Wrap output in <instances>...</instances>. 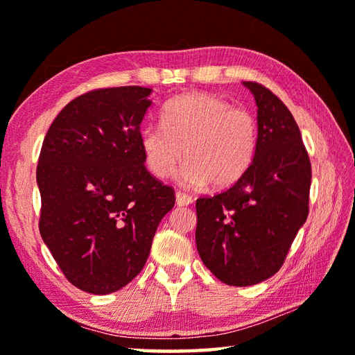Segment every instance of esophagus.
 <instances>
[{"mask_svg":"<svg viewBox=\"0 0 355 355\" xmlns=\"http://www.w3.org/2000/svg\"><path fill=\"white\" fill-rule=\"evenodd\" d=\"M175 201H177V206H189L192 202V197H189V195L184 192H177Z\"/></svg>","mask_w":355,"mask_h":355,"instance_id":"obj_1","label":"esophagus"}]
</instances>
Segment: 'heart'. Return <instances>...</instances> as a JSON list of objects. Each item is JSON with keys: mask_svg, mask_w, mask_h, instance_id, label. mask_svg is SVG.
Returning <instances> with one entry per match:
<instances>
[{"mask_svg": "<svg viewBox=\"0 0 355 355\" xmlns=\"http://www.w3.org/2000/svg\"><path fill=\"white\" fill-rule=\"evenodd\" d=\"M258 122L248 110L235 108L214 94L193 93L164 108L162 122L141 131L149 171L166 178L184 155L180 182L201 187L235 184L250 168L258 149Z\"/></svg>", "mask_w": 355, "mask_h": 355, "instance_id": "heart-1", "label": "heart"}]
</instances>
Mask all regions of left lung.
Masks as SVG:
<instances>
[{
    "mask_svg": "<svg viewBox=\"0 0 355 355\" xmlns=\"http://www.w3.org/2000/svg\"><path fill=\"white\" fill-rule=\"evenodd\" d=\"M258 149L235 184L197 200V248L221 282L259 284L277 273L310 212L311 162L290 110L258 82Z\"/></svg>",
    "mask_w": 355,
    "mask_h": 355,
    "instance_id": "obj_1",
    "label": "left lung"
}]
</instances>
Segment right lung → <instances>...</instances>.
Masks as SVG:
<instances>
[{"mask_svg":"<svg viewBox=\"0 0 355 355\" xmlns=\"http://www.w3.org/2000/svg\"><path fill=\"white\" fill-rule=\"evenodd\" d=\"M153 89L97 88L53 120L36 182L40 232L64 276L82 291L114 293L145 267L173 187L145 166L140 125Z\"/></svg>","mask_w":355,"mask_h":355,"instance_id":"add662e5","label":"right lung"}]
</instances>
